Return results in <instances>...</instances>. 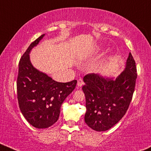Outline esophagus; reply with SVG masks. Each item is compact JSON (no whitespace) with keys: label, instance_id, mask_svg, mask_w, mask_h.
<instances>
[{"label":"esophagus","instance_id":"1","mask_svg":"<svg viewBox=\"0 0 151 151\" xmlns=\"http://www.w3.org/2000/svg\"><path fill=\"white\" fill-rule=\"evenodd\" d=\"M83 79L80 78V79H78L77 86H79V87H81V86H82V85H83Z\"/></svg>","mask_w":151,"mask_h":151}]
</instances>
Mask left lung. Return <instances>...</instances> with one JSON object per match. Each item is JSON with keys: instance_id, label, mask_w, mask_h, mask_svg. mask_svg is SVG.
Here are the masks:
<instances>
[{"instance_id": "8db88e82", "label": "left lung", "mask_w": 151, "mask_h": 151, "mask_svg": "<svg viewBox=\"0 0 151 151\" xmlns=\"http://www.w3.org/2000/svg\"><path fill=\"white\" fill-rule=\"evenodd\" d=\"M137 77L135 60L129 53L126 68L115 80L97 74H86L82 90L86 96L85 122L95 131L109 129L127 112Z\"/></svg>"}]
</instances>
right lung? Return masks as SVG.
Masks as SVG:
<instances>
[{
    "label": "right lung",
    "mask_w": 151,
    "mask_h": 151,
    "mask_svg": "<svg viewBox=\"0 0 151 151\" xmlns=\"http://www.w3.org/2000/svg\"><path fill=\"white\" fill-rule=\"evenodd\" d=\"M42 35L30 44L19 63L17 99L23 116L30 125L43 129L58 121L61 104L75 88L77 80L60 83L38 71L30 61L29 53L39 43Z\"/></svg>",
    "instance_id": "obj_1"
}]
</instances>
